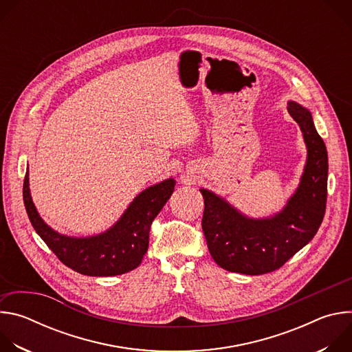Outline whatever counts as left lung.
Segmentation results:
<instances>
[{"instance_id":"left-lung-1","label":"left lung","mask_w":352,"mask_h":352,"mask_svg":"<svg viewBox=\"0 0 352 352\" xmlns=\"http://www.w3.org/2000/svg\"><path fill=\"white\" fill-rule=\"evenodd\" d=\"M289 116L304 133L308 148L304 174L284 209L265 219H250L226 199L200 189L205 199L202 230L214 262L234 273L258 276L280 269L318 232L326 212L327 150L312 114L288 102Z\"/></svg>"}]
</instances>
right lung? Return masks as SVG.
I'll use <instances>...</instances> for the list:
<instances>
[{
  "label": "right lung",
  "mask_w": 352,
  "mask_h": 352,
  "mask_svg": "<svg viewBox=\"0 0 352 352\" xmlns=\"http://www.w3.org/2000/svg\"><path fill=\"white\" fill-rule=\"evenodd\" d=\"M174 186L173 178L148 186L110 230L86 238L58 234L43 221L30 196L29 171L23 181V202L33 228L65 266L85 276L109 277L128 273L140 265L147 252L150 227Z\"/></svg>",
  "instance_id": "add662e5"
}]
</instances>
